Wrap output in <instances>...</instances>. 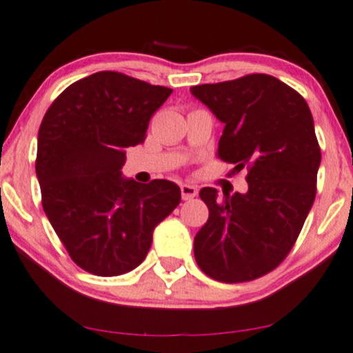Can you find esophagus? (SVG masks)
<instances>
[{
    "mask_svg": "<svg viewBox=\"0 0 353 353\" xmlns=\"http://www.w3.org/2000/svg\"><path fill=\"white\" fill-rule=\"evenodd\" d=\"M197 194H199V190H197V187H195V185H190V184H182L181 185V195H182V199H184V200L195 199V197H197Z\"/></svg>",
    "mask_w": 353,
    "mask_h": 353,
    "instance_id": "esophagus-1",
    "label": "esophagus"
}]
</instances>
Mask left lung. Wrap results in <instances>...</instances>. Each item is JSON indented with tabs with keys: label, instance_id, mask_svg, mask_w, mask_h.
Segmentation results:
<instances>
[{
	"label": "left lung",
	"instance_id": "8db88e82",
	"mask_svg": "<svg viewBox=\"0 0 353 353\" xmlns=\"http://www.w3.org/2000/svg\"><path fill=\"white\" fill-rule=\"evenodd\" d=\"M190 92L225 123L218 158L248 168L246 194L218 199L203 187L208 220L195 234L202 272L225 283L256 280L282 264L316 197L321 148L306 101L270 74L254 73Z\"/></svg>",
	"mask_w": 353,
	"mask_h": 353
}]
</instances>
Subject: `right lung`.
Here are the masks:
<instances>
[{
	"mask_svg": "<svg viewBox=\"0 0 353 353\" xmlns=\"http://www.w3.org/2000/svg\"><path fill=\"white\" fill-rule=\"evenodd\" d=\"M172 89L117 71L73 83L43 115L35 172L42 207L70 257L99 276L143 262L156 226L181 202L174 182L122 177L125 150L143 143Z\"/></svg>",
	"mask_w": 353,
	"mask_h": 353,
	"instance_id": "right-lung-1",
	"label": "right lung"
}]
</instances>
